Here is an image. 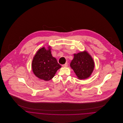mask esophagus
<instances>
[{"label": "esophagus", "mask_w": 123, "mask_h": 123, "mask_svg": "<svg viewBox=\"0 0 123 123\" xmlns=\"http://www.w3.org/2000/svg\"><path fill=\"white\" fill-rule=\"evenodd\" d=\"M62 66L63 67H67L68 66V63H66L65 64H63Z\"/></svg>", "instance_id": "esophagus-1"}]
</instances>
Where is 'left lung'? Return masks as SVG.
<instances>
[{
    "label": "left lung",
    "mask_w": 123,
    "mask_h": 123,
    "mask_svg": "<svg viewBox=\"0 0 123 123\" xmlns=\"http://www.w3.org/2000/svg\"><path fill=\"white\" fill-rule=\"evenodd\" d=\"M73 55L74 58L70 62V66L78 79L81 80L89 78L95 67V62L91 56L86 51Z\"/></svg>",
    "instance_id": "left-lung-1"
}]
</instances>
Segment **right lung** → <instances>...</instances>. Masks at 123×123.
Segmentation results:
<instances>
[{"label":"right lung","mask_w":123,"mask_h":123,"mask_svg":"<svg viewBox=\"0 0 123 123\" xmlns=\"http://www.w3.org/2000/svg\"><path fill=\"white\" fill-rule=\"evenodd\" d=\"M61 67L56 59L52 56L50 46L46 48H41L35 53L32 62L34 74L39 79L45 81L52 79Z\"/></svg>","instance_id":"right-lung-1"}]
</instances>
